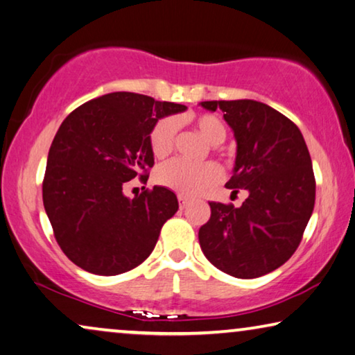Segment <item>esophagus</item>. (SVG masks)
Wrapping results in <instances>:
<instances>
[{"label": "esophagus", "instance_id": "obj_1", "mask_svg": "<svg viewBox=\"0 0 355 355\" xmlns=\"http://www.w3.org/2000/svg\"><path fill=\"white\" fill-rule=\"evenodd\" d=\"M178 200H179V206H181V209H184L189 203V198L185 195H178Z\"/></svg>", "mask_w": 355, "mask_h": 355}]
</instances>
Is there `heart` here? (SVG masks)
<instances>
[{
  "mask_svg": "<svg viewBox=\"0 0 355 355\" xmlns=\"http://www.w3.org/2000/svg\"><path fill=\"white\" fill-rule=\"evenodd\" d=\"M195 127L198 130V133L212 146L223 143L227 136L223 123L217 117L209 116V114L196 117ZM178 128L179 122L173 116L160 119L152 127L149 133V146L152 154L157 159H163L173 150L174 143H176ZM220 179L222 170L212 162L203 163V165H192V163L176 159L159 166L155 171L157 182L185 196L203 193L205 190L216 185Z\"/></svg>",
  "mask_w": 355,
  "mask_h": 355,
  "instance_id": "heart-1",
  "label": "heart"
}]
</instances>
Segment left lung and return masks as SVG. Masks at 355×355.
Masks as SVG:
<instances>
[{
    "mask_svg": "<svg viewBox=\"0 0 355 355\" xmlns=\"http://www.w3.org/2000/svg\"><path fill=\"white\" fill-rule=\"evenodd\" d=\"M220 109L236 139L228 189L249 196L239 208L211 201L200 228L203 254L227 275L254 279L295 252L314 209L315 181L303 135L291 119L254 100L201 101Z\"/></svg>",
    "mask_w": 355,
    "mask_h": 355,
    "instance_id": "obj_1",
    "label": "left lung"
}]
</instances>
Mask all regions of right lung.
Returning <instances> with one entry per match:
<instances>
[{"label": "right lung", "instance_id": "right-lung-1", "mask_svg": "<svg viewBox=\"0 0 355 355\" xmlns=\"http://www.w3.org/2000/svg\"><path fill=\"white\" fill-rule=\"evenodd\" d=\"M184 105L114 92L84 103L60 125L47 157L42 201L64 255L80 268L116 276L143 263L179 208L155 185L135 198L128 181H147L154 166L149 133Z\"/></svg>", "mask_w": 355, "mask_h": 355}]
</instances>
